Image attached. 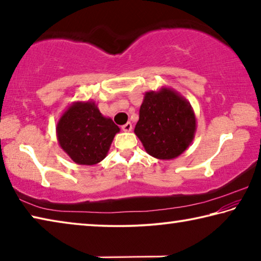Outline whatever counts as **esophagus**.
Masks as SVG:
<instances>
[{"instance_id": "1", "label": "esophagus", "mask_w": 261, "mask_h": 261, "mask_svg": "<svg viewBox=\"0 0 261 261\" xmlns=\"http://www.w3.org/2000/svg\"><path fill=\"white\" fill-rule=\"evenodd\" d=\"M122 130H123V131H125V132H129V131H131V130H132V124H131L130 122L125 123V124L122 126Z\"/></svg>"}]
</instances>
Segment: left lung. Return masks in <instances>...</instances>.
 Masks as SVG:
<instances>
[{
  "label": "left lung",
  "instance_id": "8db88e82",
  "mask_svg": "<svg viewBox=\"0 0 261 261\" xmlns=\"http://www.w3.org/2000/svg\"><path fill=\"white\" fill-rule=\"evenodd\" d=\"M197 120L189 101L171 87L146 92L135 127L149 155L171 160L183 154L191 145Z\"/></svg>",
  "mask_w": 261,
  "mask_h": 261
}]
</instances>
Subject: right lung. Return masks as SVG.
Masks as SVG:
<instances>
[{"label":"right lung","mask_w":261,"mask_h":261,"mask_svg":"<svg viewBox=\"0 0 261 261\" xmlns=\"http://www.w3.org/2000/svg\"><path fill=\"white\" fill-rule=\"evenodd\" d=\"M118 127L100 113L94 101H74L61 115L56 137L61 148L73 162L93 166L107 156Z\"/></svg>","instance_id":"obj_1"}]
</instances>
